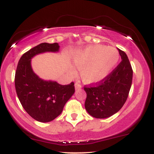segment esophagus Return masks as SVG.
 Listing matches in <instances>:
<instances>
[{"label": "esophagus", "instance_id": "1", "mask_svg": "<svg viewBox=\"0 0 154 154\" xmlns=\"http://www.w3.org/2000/svg\"><path fill=\"white\" fill-rule=\"evenodd\" d=\"M81 88H82V85H81V84L79 82H77L75 83V89L76 90L80 89Z\"/></svg>", "mask_w": 154, "mask_h": 154}]
</instances>
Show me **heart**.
I'll use <instances>...</instances> for the list:
<instances>
[{"label": "heart", "instance_id": "obj_1", "mask_svg": "<svg viewBox=\"0 0 154 154\" xmlns=\"http://www.w3.org/2000/svg\"><path fill=\"white\" fill-rule=\"evenodd\" d=\"M119 59V54L115 48L103 45L88 46L78 51L73 60L75 66L81 71L83 81L95 83L103 80L115 68ZM69 74L75 75L72 67Z\"/></svg>", "mask_w": 154, "mask_h": 154}]
</instances>
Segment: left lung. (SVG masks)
Segmentation results:
<instances>
[{
	"mask_svg": "<svg viewBox=\"0 0 154 154\" xmlns=\"http://www.w3.org/2000/svg\"><path fill=\"white\" fill-rule=\"evenodd\" d=\"M122 61L103 80L85 85V107L90 115L104 119L118 112L126 102L132 85V69L128 56L118 48Z\"/></svg>",
	"mask_w": 154,
	"mask_h": 154,
	"instance_id": "8db88e82",
	"label": "left lung"
}]
</instances>
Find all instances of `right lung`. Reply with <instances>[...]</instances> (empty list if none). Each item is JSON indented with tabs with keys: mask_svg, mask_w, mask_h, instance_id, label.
Returning a JSON list of instances; mask_svg holds the SVG:
<instances>
[{
	"mask_svg": "<svg viewBox=\"0 0 154 154\" xmlns=\"http://www.w3.org/2000/svg\"><path fill=\"white\" fill-rule=\"evenodd\" d=\"M59 49L57 43L39 44L26 51L19 59L15 73V88L19 101L28 114L40 122H48L62 112L67 100L75 93V83L62 85L39 78L31 67L36 54Z\"/></svg>",
	"mask_w": 154,
	"mask_h": 154,
	"instance_id": "add662e5",
	"label": "right lung"
}]
</instances>
